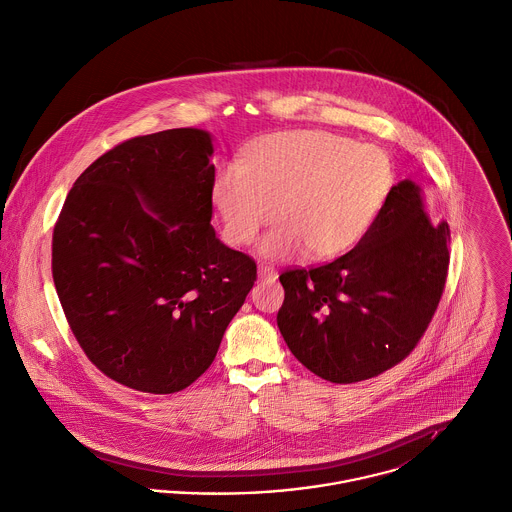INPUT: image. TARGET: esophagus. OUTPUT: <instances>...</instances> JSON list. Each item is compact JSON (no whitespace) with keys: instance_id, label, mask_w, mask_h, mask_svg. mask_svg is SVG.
<instances>
[{"instance_id":"1","label":"esophagus","mask_w":512,"mask_h":512,"mask_svg":"<svg viewBox=\"0 0 512 512\" xmlns=\"http://www.w3.org/2000/svg\"><path fill=\"white\" fill-rule=\"evenodd\" d=\"M258 276H260V280H264V282H274V280L278 278V272L274 270V266L260 264V266H258Z\"/></svg>"}]
</instances>
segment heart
Instances as JSON below:
<instances>
[{
    "instance_id": "1",
    "label": "heart",
    "mask_w": 512,
    "mask_h": 512,
    "mask_svg": "<svg viewBox=\"0 0 512 512\" xmlns=\"http://www.w3.org/2000/svg\"><path fill=\"white\" fill-rule=\"evenodd\" d=\"M392 184L388 156L376 146L322 130H290L260 138L244 162L216 170L212 202L226 238L250 246L282 222L260 246L266 258L292 260L306 250L332 258L370 228Z\"/></svg>"
}]
</instances>
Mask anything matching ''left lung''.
Wrapping results in <instances>:
<instances>
[{"instance_id": "obj_1", "label": "left lung", "mask_w": 512, "mask_h": 512, "mask_svg": "<svg viewBox=\"0 0 512 512\" xmlns=\"http://www.w3.org/2000/svg\"><path fill=\"white\" fill-rule=\"evenodd\" d=\"M450 230L432 224L420 188H390L374 222L344 256L280 274L276 322L316 376L352 384L404 360L428 328L448 272Z\"/></svg>"}]
</instances>
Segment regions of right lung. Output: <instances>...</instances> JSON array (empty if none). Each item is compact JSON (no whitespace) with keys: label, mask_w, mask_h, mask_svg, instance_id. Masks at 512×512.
<instances>
[{"label":"right lung","mask_w":512,"mask_h":512,"mask_svg":"<svg viewBox=\"0 0 512 512\" xmlns=\"http://www.w3.org/2000/svg\"><path fill=\"white\" fill-rule=\"evenodd\" d=\"M212 136L126 140L70 190L52 240L54 284L86 356L112 380L172 394L200 378L256 280L212 228Z\"/></svg>","instance_id":"right-lung-1"}]
</instances>
